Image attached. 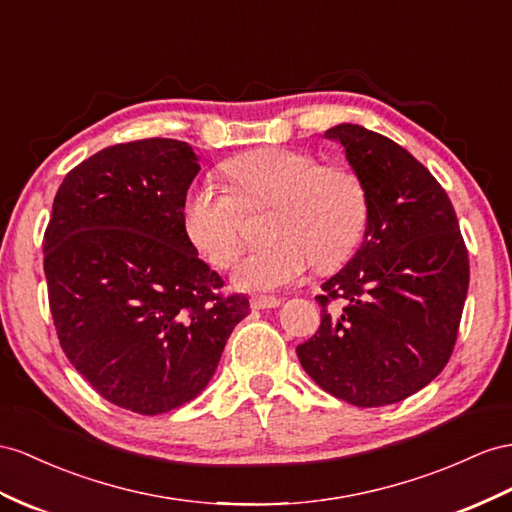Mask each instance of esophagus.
<instances>
[{"label":"esophagus","instance_id":"34e87169","mask_svg":"<svg viewBox=\"0 0 512 512\" xmlns=\"http://www.w3.org/2000/svg\"><path fill=\"white\" fill-rule=\"evenodd\" d=\"M281 300L274 298V296H253L251 298V307L253 309H274L279 307Z\"/></svg>","mask_w":512,"mask_h":512}]
</instances>
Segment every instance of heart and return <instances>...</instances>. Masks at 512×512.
Instances as JSON below:
<instances>
[{
  "label": "heart",
  "mask_w": 512,
  "mask_h": 512,
  "mask_svg": "<svg viewBox=\"0 0 512 512\" xmlns=\"http://www.w3.org/2000/svg\"><path fill=\"white\" fill-rule=\"evenodd\" d=\"M227 175L238 194L201 181L183 203L188 238L216 268H229L244 248L246 209H274L270 240L240 261L233 281L248 292H272L300 281L316 264L335 270L357 251L370 218L368 188L355 168L320 164L296 149H257L235 157Z\"/></svg>",
  "instance_id": "1"
}]
</instances>
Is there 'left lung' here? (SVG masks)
<instances>
[{
    "instance_id": "obj_1",
    "label": "left lung",
    "mask_w": 512,
    "mask_h": 512,
    "mask_svg": "<svg viewBox=\"0 0 512 512\" xmlns=\"http://www.w3.org/2000/svg\"><path fill=\"white\" fill-rule=\"evenodd\" d=\"M344 147L370 196L363 242L322 283L320 329L296 348L331 396L363 409L413 396L448 363L469 285V259L448 194L400 144L342 123Z\"/></svg>"
}]
</instances>
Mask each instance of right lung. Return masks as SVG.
Segmentation results:
<instances>
[{"mask_svg": "<svg viewBox=\"0 0 512 512\" xmlns=\"http://www.w3.org/2000/svg\"><path fill=\"white\" fill-rule=\"evenodd\" d=\"M199 157L147 138L64 177L45 231L49 307L64 355L108 402L160 415L212 381L248 298L222 296L183 225Z\"/></svg>", "mask_w": 512, "mask_h": 512, "instance_id": "obj_1", "label": "right lung"}]
</instances>
